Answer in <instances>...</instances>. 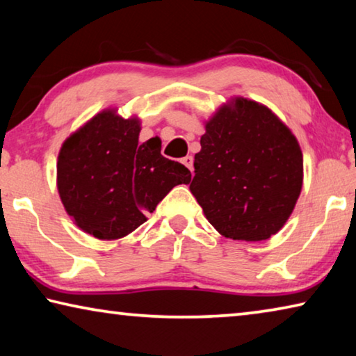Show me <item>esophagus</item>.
Returning <instances> with one entry per match:
<instances>
[{
	"mask_svg": "<svg viewBox=\"0 0 356 356\" xmlns=\"http://www.w3.org/2000/svg\"><path fill=\"white\" fill-rule=\"evenodd\" d=\"M182 163L188 168L190 171H193V156L191 155H186L185 159H182Z\"/></svg>",
	"mask_w": 356,
	"mask_h": 356,
	"instance_id": "1",
	"label": "esophagus"
}]
</instances>
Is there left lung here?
Instances as JSON below:
<instances>
[{
	"label": "left lung",
	"mask_w": 356,
	"mask_h": 356,
	"mask_svg": "<svg viewBox=\"0 0 356 356\" xmlns=\"http://www.w3.org/2000/svg\"><path fill=\"white\" fill-rule=\"evenodd\" d=\"M301 185L300 144L267 106L236 97L207 120L190 190L221 236L245 242L275 236Z\"/></svg>",
	"instance_id": "1"
}]
</instances>
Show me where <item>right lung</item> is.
<instances>
[{"label":"right lung","mask_w":356,"mask_h":356,"mask_svg":"<svg viewBox=\"0 0 356 356\" xmlns=\"http://www.w3.org/2000/svg\"><path fill=\"white\" fill-rule=\"evenodd\" d=\"M138 118L108 108L63 143L56 184L67 215L100 240L129 236L191 172L160 154V138L140 143Z\"/></svg>","instance_id":"add662e5"}]
</instances>
